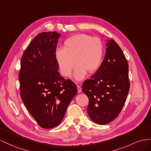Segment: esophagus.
Instances as JSON below:
<instances>
[{"label": "esophagus", "instance_id": "esophagus-1", "mask_svg": "<svg viewBox=\"0 0 151 151\" xmlns=\"http://www.w3.org/2000/svg\"><path fill=\"white\" fill-rule=\"evenodd\" d=\"M77 91H78V93H81V91H82L81 87L79 85H77Z\"/></svg>", "mask_w": 151, "mask_h": 151}]
</instances>
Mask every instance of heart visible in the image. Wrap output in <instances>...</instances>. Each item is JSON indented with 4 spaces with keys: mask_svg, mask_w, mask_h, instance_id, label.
I'll list each match as a JSON object with an SVG mask.
<instances>
[{
    "mask_svg": "<svg viewBox=\"0 0 151 151\" xmlns=\"http://www.w3.org/2000/svg\"><path fill=\"white\" fill-rule=\"evenodd\" d=\"M104 54V45L101 39L86 34H77L66 39L63 48L55 51V58L61 74L70 76L77 63L74 77L82 80L88 71L93 73L101 65ZM75 60L74 61V60Z\"/></svg>",
    "mask_w": 151,
    "mask_h": 151,
    "instance_id": "obj_1",
    "label": "heart"
}]
</instances>
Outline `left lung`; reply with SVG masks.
I'll return each instance as SVG.
<instances>
[{
  "mask_svg": "<svg viewBox=\"0 0 151 151\" xmlns=\"http://www.w3.org/2000/svg\"><path fill=\"white\" fill-rule=\"evenodd\" d=\"M107 41L101 66L82 86L89 98L88 115L99 125L107 124L118 116L130 88L129 64L125 55L113 40Z\"/></svg>",
  "mask_w": 151,
  "mask_h": 151,
  "instance_id": "8db88e82",
  "label": "left lung"
}]
</instances>
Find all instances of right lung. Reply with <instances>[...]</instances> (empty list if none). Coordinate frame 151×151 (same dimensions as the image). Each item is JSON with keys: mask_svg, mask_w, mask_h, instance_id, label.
Masks as SVG:
<instances>
[{"mask_svg": "<svg viewBox=\"0 0 151 151\" xmlns=\"http://www.w3.org/2000/svg\"><path fill=\"white\" fill-rule=\"evenodd\" d=\"M60 36L55 31L39 33L27 47L21 61L22 102L38 124L47 129L60 124L77 93L76 85L58 72L54 53Z\"/></svg>", "mask_w": 151, "mask_h": 151, "instance_id": "add662e5", "label": "right lung"}]
</instances>
